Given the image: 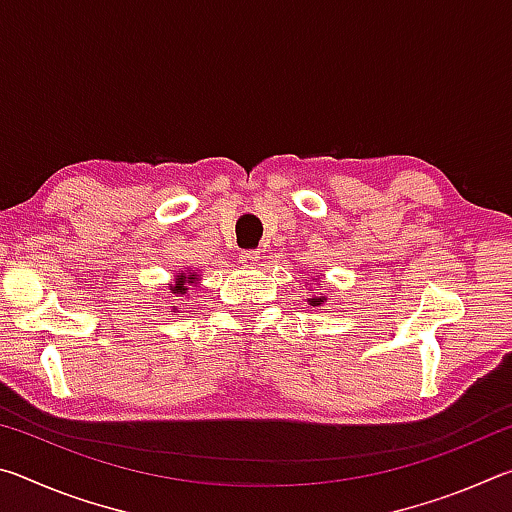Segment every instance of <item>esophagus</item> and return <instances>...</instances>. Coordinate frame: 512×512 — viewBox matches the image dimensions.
<instances>
[{
    "label": "esophagus",
    "instance_id": "obj_1",
    "mask_svg": "<svg viewBox=\"0 0 512 512\" xmlns=\"http://www.w3.org/2000/svg\"><path fill=\"white\" fill-rule=\"evenodd\" d=\"M257 262H259L257 250H244V253L239 255V264L244 268H253Z\"/></svg>",
    "mask_w": 512,
    "mask_h": 512
}]
</instances>
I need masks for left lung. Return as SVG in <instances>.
<instances>
[{
    "instance_id": "obj_1",
    "label": "left lung",
    "mask_w": 512,
    "mask_h": 512,
    "mask_svg": "<svg viewBox=\"0 0 512 512\" xmlns=\"http://www.w3.org/2000/svg\"><path fill=\"white\" fill-rule=\"evenodd\" d=\"M316 289H318V287H316ZM307 291L311 293V296L307 298V305H311V307H314V309H318V307H323V305H325V302H327V296H323V293H318V291H314V287H309Z\"/></svg>"
}]
</instances>
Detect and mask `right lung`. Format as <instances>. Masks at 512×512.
<instances>
[{"label": "right lung", "instance_id": "right-lung-1", "mask_svg": "<svg viewBox=\"0 0 512 512\" xmlns=\"http://www.w3.org/2000/svg\"><path fill=\"white\" fill-rule=\"evenodd\" d=\"M198 282H201V273L187 268V271H178L173 275V282L169 287H171V293H176V296H189V289L196 287Z\"/></svg>", "mask_w": 512, "mask_h": 512}]
</instances>
